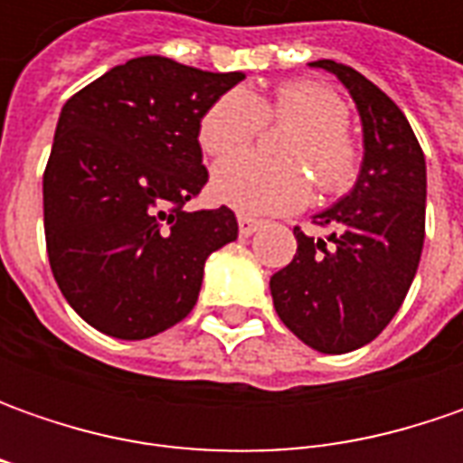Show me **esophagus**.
<instances>
[{"mask_svg":"<svg viewBox=\"0 0 463 463\" xmlns=\"http://www.w3.org/2000/svg\"><path fill=\"white\" fill-rule=\"evenodd\" d=\"M237 223H240L241 237H252L260 226H262V222H258V219H250V216H240V219H237Z\"/></svg>","mask_w":463,"mask_h":463,"instance_id":"34e87169","label":"esophagus"}]
</instances>
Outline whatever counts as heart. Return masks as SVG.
Wrapping results in <instances>:
<instances>
[{
	"label": "heart",
	"mask_w": 463,
	"mask_h": 463,
	"mask_svg": "<svg viewBox=\"0 0 463 463\" xmlns=\"http://www.w3.org/2000/svg\"><path fill=\"white\" fill-rule=\"evenodd\" d=\"M265 117L302 126L284 150L296 163L233 154L257 137ZM345 123L347 105L322 81H286L270 98H255L241 87L223 92L205 110L198 128L205 152L213 156L232 154L216 165L211 177L216 201L250 216L301 208L311 195V177L304 164L317 175L322 190L335 193L347 187L358 169V149L347 136Z\"/></svg>",
	"instance_id": "obj_1"
}]
</instances>
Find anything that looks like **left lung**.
<instances>
[{"mask_svg": "<svg viewBox=\"0 0 463 463\" xmlns=\"http://www.w3.org/2000/svg\"><path fill=\"white\" fill-rule=\"evenodd\" d=\"M343 81L364 131L353 190L314 216L327 240L294 229V260L270 278L273 307L301 343L319 353L368 345L400 311L425 240V156L400 108L345 63L319 59Z\"/></svg>", "mask_w": 463, "mask_h": 463, "instance_id": "8db88e82", "label": "left lung"}]
</instances>
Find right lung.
Here are the masks:
<instances>
[{"instance_id": "obj_1", "label": "right lung", "mask_w": 463, "mask_h": 463, "mask_svg": "<svg viewBox=\"0 0 463 463\" xmlns=\"http://www.w3.org/2000/svg\"><path fill=\"white\" fill-rule=\"evenodd\" d=\"M241 80L138 56L61 108L43 175L45 247L63 298L102 335L146 340L185 319L208 255L237 240L226 205H183L208 183L201 118Z\"/></svg>"}]
</instances>
